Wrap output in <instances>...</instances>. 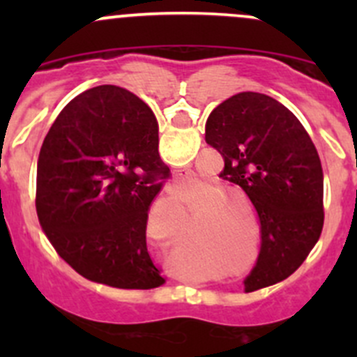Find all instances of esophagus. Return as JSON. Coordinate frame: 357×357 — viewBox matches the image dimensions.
I'll use <instances>...</instances> for the list:
<instances>
[{
  "mask_svg": "<svg viewBox=\"0 0 357 357\" xmlns=\"http://www.w3.org/2000/svg\"><path fill=\"white\" fill-rule=\"evenodd\" d=\"M167 193L169 195H172V188H167Z\"/></svg>",
  "mask_w": 357,
  "mask_h": 357,
  "instance_id": "esophagus-1",
  "label": "esophagus"
}]
</instances>
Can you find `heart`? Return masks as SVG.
I'll return each instance as SVG.
<instances>
[{
	"mask_svg": "<svg viewBox=\"0 0 357 357\" xmlns=\"http://www.w3.org/2000/svg\"><path fill=\"white\" fill-rule=\"evenodd\" d=\"M188 162H190V158H183V160L174 162L172 165H186ZM174 186H176V193H178L179 199L188 200V199H192L193 195H195V192H199V190L204 188L205 181L200 178V176L188 172V174L179 176V178L174 181ZM233 208H243V205L222 204V205H214V207H211L208 211H211V212H228V211H233ZM245 211H247V208H245ZM235 214H236V212H235ZM235 214H233V215H235Z\"/></svg>",
	"mask_w": 357,
	"mask_h": 357,
	"instance_id": "1",
	"label": "heart"
}]
</instances>
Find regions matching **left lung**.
I'll use <instances>...</instances> for the list:
<instances>
[{
    "instance_id": "obj_1",
    "label": "left lung",
    "mask_w": 357,
    "mask_h": 357,
    "mask_svg": "<svg viewBox=\"0 0 357 357\" xmlns=\"http://www.w3.org/2000/svg\"><path fill=\"white\" fill-rule=\"evenodd\" d=\"M205 142L221 153V178L238 185L261 221V254L247 291L289 278L323 229V169L297 117L262 93H238L208 115Z\"/></svg>"
}]
</instances>
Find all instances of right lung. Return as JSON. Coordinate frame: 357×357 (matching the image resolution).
Segmentation results:
<instances>
[{
	"label": "right lung",
	"mask_w": 357,
	"mask_h": 357,
	"mask_svg": "<svg viewBox=\"0 0 357 357\" xmlns=\"http://www.w3.org/2000/svg\"><path fill=\"white\" fill-rule=\"evenodd\" d=\"M169 178L149 105L119 86H96L67 103L43 142L39 225L56 254L89 282L157 289L165 280L146 248V222Z\"/></svg>",
	"instance_id": "1"
}]
</instances>
